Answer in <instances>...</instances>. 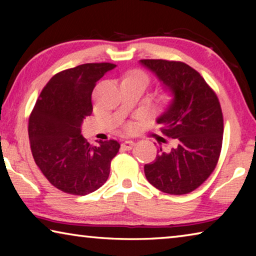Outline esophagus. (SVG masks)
Here are the masks:
<instances>
[{
    "label": "esophagus",
    "instance_id": "1",
    "mask_svg": "<svg viewBox=\"0 0 256 256\" xmlns=\"http://www.w3.org/2000/svg\"><path fill=\"white\" fill-rule=\"evenodd\" d=\"M134 146V142L131 140H128V141H124L122 144V148L124 150H131Z\"/></svg>",
    "mask_w": 256,
    "mask_h": 256
}]
</instances>
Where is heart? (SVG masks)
Segmentation results:
<instances>
[{
	"label": "heart",
	"instance_id": "heart-1",
	"mask_svg": "<svg viewBox=\"0 0 256 256\" xmlns=\"http://www.w3.org/2000/svg\"><path fill=\"white\" fill-rule=\"evenodd\" d=\"M123 81H132V82H136V84H140L144 86H146V84H149L150 82V76L146 74V72H144V70H140V68H136V70L130 71L126 76H124ZM136 128L133 123H126L123 126V130L125 132H132L133 130Z\"/></svg>",
	"mask_w": 256,
	"mask_h": 256
}]
</instances>
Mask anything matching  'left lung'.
I'll list each match as a JSON object with an SVG mask.
<instances>
[{
    "instance_id": "left-lung-1",
    "label": "left lung",
    "mask_w": 256,
    "mask_h": 256,
    "mask_svg": "<svg viewBox=\"0 0 256 256\" xmlns=\"http://www.w3.org/2000/svg\"><path fill=\"white\" fill-rule=\"evenodd\" d=\"M174 94L157 120L172 148H159L144 164L149 183L164 193L183 196L196 190L214 170L222 152L224 116L214 90L193 68L180 60H141ZM164 140V138H162Z\"/></svg>"
}]
</instances>
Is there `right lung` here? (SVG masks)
Masks as SVG:
<instances>
[{
    "label": "right lung",
    "mask_w": 256,
    "mask_h": 256,
    "mask_svg": "<svg viewBox=\"0 0 256 256\" xmlns=\"http://www.w3.org/2000/svg\"><path fill=\"white\" fill-rule=\"evenodd\" d=\"M112 63H86L52 78L30 114L28 134L34 162L50 183L64 193L86 196L105 184L116 140L86 142L81 124L92 112V94Z\"/></svg>",
    "instance_id": "add662e5"
}]
</instances>
